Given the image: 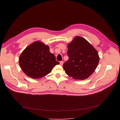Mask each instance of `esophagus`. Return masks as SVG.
Instances as JSON below:
<instances>
[{
    "label": "esophagus",
    "mask_w": 120,
    "mask_h": 120,
    "mask_svg": "<svg viewBox=\"0 0 120 120\" xmlns=\"http://www.w3.org/2000/svg\"><path fill=\"white\" fill-rule=\"evenodd\" d=\"M63 63H64V62L63 61H60V65L62 66L63 65Z\"/></svg>",
    "instance_id": "34e87169"
}]
</instances>
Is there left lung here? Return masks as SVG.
I'll return each instance as SVG.
<instances>
[{"label":"left lung","instance_id":"obj_1","mask_svg":"<svg viewBox=\"0 0 120 120\" xmlns=\"http://www.w3.org/2000/svg\"><path fill=\"white\" fill-rule=\"evenodd\" d=\"M68 60L63 68L68 76L76 80L90 77L97 68L99 57L97 50L84 38L76 36L68 44Z\"/></svg>","mask_w":120,"mask_h":120}]
</instances>
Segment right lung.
<instances>
[{
  "label": "right lung",
  "mask_w": 120,
  "mask_h": 120,
  "mask_svg": "<svg viewBox=\"0 0 120 120\" xmlns=\"http://www.w3.org/2000/svg\"><path fill=\"white\" fill-rule=\"evenodd\" d=\"M49 49V46L36 41L23 50L19 63L25 74L34 79L40 78L49 73L55 65L59 64Z\"/></svg>",
  "instance_id": "right-lung-1"
}]
</instances>
